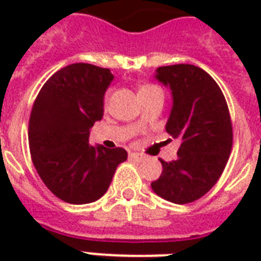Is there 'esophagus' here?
<instances>
[{"label": "esophagus", "instance_id": "esophagus-1", "mask_svg": "<svg viewBox=\"0 0 261 261\" xmlns=\"http://www.w3.org/2000/svg\"><path fill=\"white\" fill-rule=\"evenodd\" d=\"M130 158L134 159V161H137V162H141V161H144V159H145V155H142V153H140V152H131Z\"/></svg>", "mask_w": 261, "mask_h": 261}]
</instances>
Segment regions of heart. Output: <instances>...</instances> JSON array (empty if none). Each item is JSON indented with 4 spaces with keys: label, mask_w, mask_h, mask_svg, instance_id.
Wrapping results in <instances>:
<instances>
[{
    "label": "heart",
    "mask_w": 261,
    "mask_h": 261,
    "mask_svg": "<svg viewBox=\"0 0 261 261\" xmlns=\"http://www.w3.org/2000/svg\"><path fill=\"white\" fill-rule=\"evenodd\" d=\"M153 89H159L158 86L151 85V84H147V85H142L140 88V92H148V91H153ZM109 99V93H106V96H105V102H108ZM140 124H142V120H140Z\"/></svg>",
    "instance_id": "obj_1"
}]
</instances>
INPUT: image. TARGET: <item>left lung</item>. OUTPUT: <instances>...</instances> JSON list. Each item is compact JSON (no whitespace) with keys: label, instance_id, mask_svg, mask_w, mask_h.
I'll return each mask as SVG.
<instances>
[{"label":"left lung","instance_id":"left-lung-1","mask_svg":"<svg viewBox=\"0 0 261 261\" xmlns=\"http://www.w3.org/2000/svg\"><path fill=\"white\" fill-rule=\"evenodd\" d=\"M155 78L172 91L166 131L180 140V148L176 161L159 159L162 173L151 187L170 202H193L213 189L229 159L233 141L229 109L218 84L200 67H159Z\"/></svg>","mask_w":261,"mask_h":261}]
</instances>
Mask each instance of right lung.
Wrapping results in <instances>:
<instances>
[{
  "label": "right lung",
  "mask_w": 261,
  "mask_h": 261,
  "mask_svg": "<svg viewBox=\"0 0 261 261\" xmlns=\"http://www.w3.org/2000/svg\"><path fill=\"white\" fill-rule=\"evenodd\" d=\"M112 81L109 68L67 65L46 81L33 103L32 161L48 190L69 204L99 200L127 159L123 148L89 145V130L103 117V96Z\"/></svg>",
  "instance_id": "obj_1"
}]
</instances>
